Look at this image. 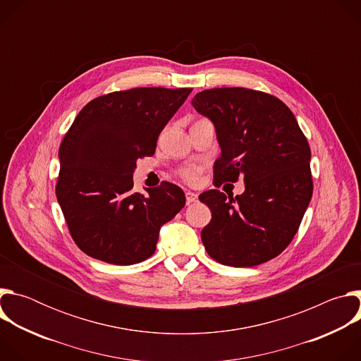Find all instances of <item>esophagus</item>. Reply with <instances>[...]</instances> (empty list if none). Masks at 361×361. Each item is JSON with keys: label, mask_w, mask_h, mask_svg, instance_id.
<instances>
[{"label": "esophagus", "mask_w": 361, "mask_h": 361, "mask_svg": "<svg viewBox=\"0 0 361 361\" xmlns=\"http://www.w3.org/2000/svg\"><path fill=\"white\" fill-rule=\"evenodd\" d=\"M197 194L192 192V191H185V201L187 204H191V202H195L197 201Z\"/></svg>", "instance_id": "1"}]
</instances>
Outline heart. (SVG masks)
Returning <instances> with one entry per match:
<instances>
[{"instance_id":"b5f03b06","label":"heart","mask_w":361,"mask_h":361,"mask_svg":"<svg viewBox=\"0 0 361 361\" xmlns=\"http://www.w3.org/2000/svg\"><path fill=\"white\" fill-rule=\"evenodd\" d=\"M202 174V167L200 166H187L178 171V176L188 184H197Z\"/></svg>"}]
</instances>
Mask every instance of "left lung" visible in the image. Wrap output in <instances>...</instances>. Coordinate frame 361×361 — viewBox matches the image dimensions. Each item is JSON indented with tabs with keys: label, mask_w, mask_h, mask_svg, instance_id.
<instances>
[{
	"label": "left lung",
	"mask_w": 361,
	"mask_h": 361,
	"mask_svg": "<svg viewBox=\"0 0 361 361\" xmlns=\"http://www.w3.org/2000/svg\"><path fill=\"white\" fill-rule=\"evenodd\" d=\"M192 107L217 131L221 157L214 185L244 178L241 195L205 191L212 210L201 240L213 260L254 267L281 254L294 238L313 195L312 151L291 110L277 97L243 87L197 92Z\"/></svg>",
	"instance_id": "1"
}]
</instances>
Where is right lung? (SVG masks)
I'll use <instances>...</instances> for the list:
<instances>
[{"label": "right lung", "mask_w": 361, "mask_h": 361, "mask_svg": "<svg viewBox=\"0 0 361 361\" xmlns=\"http://www.w3.org/2000/svg\"><path fill=\"white\" fill-rule=\"evenodd\" d=\"M192 88L140 87L91 99L60 145L56 194L81 251L117 266L156 251L160 227L185 204L171 183L133 191L137 160L156 152L157 138Z\"/></svg>", "instance_id": "obj_1"}]
</instances>
